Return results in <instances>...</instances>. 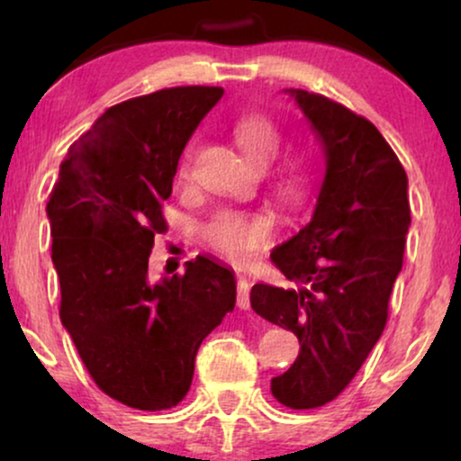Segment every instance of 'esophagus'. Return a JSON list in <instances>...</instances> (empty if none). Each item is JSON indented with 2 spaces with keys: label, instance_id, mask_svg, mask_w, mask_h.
I'll list each match as a JSON object with an SVG mask.
<instances>
[{
  "label": "esophagus",
  "instance_id": "esophagus-1",
  "mask_svg": "<svg viewBox=\"0 0 461 461\" xmlns=\"http://www.w3.org/2000/svg\"><path fill=\"white\" fill-rule=\"evenodd\" d=\"M237 306L241 311H248L249 308V279H245V276H239L237 279Z\"/></svg>",
  "mask_w": 461,
  "mask_h": 461
}]
</instances>
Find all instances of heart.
<instances>
[{
	"instance_id": "obj_1",
	"label": "heart",
	"mask_w": 461,
	"mask_h": 461,
	"mask_svg": "<svg viewBox=\"0 0 461 461\" xmlns=\"http://www.w3.org/2000/svg\"><path fill=\"white\" fill-rule=\"evenodd\" d=\"M232 136L256 166H268L283 142L279 123L262 111H249L237 117L232 123ZM193 149L194 144L188 142L180 155L178 178L182 180L191 172ZM312 178V157L308 153H292L270 169V188L283 205L289 210H300L311 197ZM275 232L276 218L270 212H241L230 207L213 212L201 229L207 248L232 262H249L275 237Z\"/></svg>"
}]
</instances>
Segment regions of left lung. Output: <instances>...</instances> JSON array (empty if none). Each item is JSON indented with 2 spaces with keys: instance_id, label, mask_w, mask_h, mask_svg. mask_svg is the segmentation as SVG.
Returning a JSON list of instances; mask_svg holds the SVG:
<instances>
[{
  "instance_id": "1",
  "label": "left lung",
  "mask_w": 461,
  "mask_h": 461,
  "mask_svg": "<svg viewBox=\"0 0 461 461\" xmlns=\"http://www.w3.org/2000/svg\"><path fill=\"white\" fill-rule=\"evenodd\" d=\"M289 94L323 147L325 178L311 222L270 254L295 287L258 283L249 302L300 342L273 396L314 409L344 393L386 327L411 210L405 169L369 119L323 94Z\"/></svg>"
}]
</instances>
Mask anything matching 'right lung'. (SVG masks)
I'll list each match as a JSON object with an SVG mask.
<instances>
[{
    "mask_svg": "<svg viewBox=\"0 0 461 461\" xmlns=\"http://www.w3.org/2000/svg\"><path fill=\"white\" fill-rule=\"evenodd\" d=\"M222 94L180 86L111 106L71 144L50 193L62 325L96 386L142 411L185 399L201 342L235 308V276L212 258L149 279L178 159Z\"/></svg>",
    "mask_w": 461,
    "mask_h": 461,
    "instance_id": "1",
    "label": "right lung"
}]
</instances>
